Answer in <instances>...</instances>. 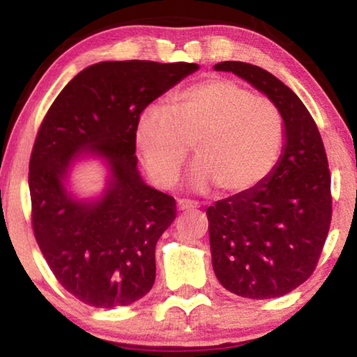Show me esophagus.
<instances>
[{"label": "esophagus", "mask_w": 357, "mask_h": 357, "mask_svg": "<svg viewBox=\"0 0 357 357\" xmlns=\"http://www.w3.org/2000/svg\"><path fill=\"white\" fill-rule=\"evenodd\" d=\"M197 204L194 201H189V199H179L178 201V209L179 211H191V209H196Z\"/></svg>", "instance_id": "obj_1"}]
</instances>
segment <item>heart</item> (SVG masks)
<instances>
[{
	"instance_id": "1",
	"label": "heart",
	"mask_w": 357,
	"mask_h": 357,
	"mask_svg": "<svg viewBox=\"0 0 357 357\" xmlns=\"http://www.w3.org/2000/svg\"><path fill=\"white\" fill-rule=\"evenodd\" d=\"M135 142L158 186L171 188L181 176L189 150L196 189L215 184L229 197L245 196L277 168L287 143V120L272 98L225 77H209L139 115Z\"/></svg>"
}]
</instances>
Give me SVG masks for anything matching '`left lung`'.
<instances>
[{
	"mask_svg": "<svg viewBox=\"0 0 357 357\" xmlns=\"http://www.w3.org/2000/svg\"><path fill=\"white\" fill-rule=\"evenodd\" d=\"M232 72L282 108L287 143L265 183L207 207L214 273L243 298L287 295L317 268L333 214L331 174L321 135L308 108L282 80L259 66L225 61Z\"/></svg>",
	"mask_w": 357,
	"mask_h": 357,
	"instance_id": "obj_1",
	"label": "left lung"
}]
</instances>
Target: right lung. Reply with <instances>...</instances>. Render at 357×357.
<instances>
[{
  "mask_svg": "<svg viewBox=\"0 0 357 357\" xmlns=\"http://www.w3.org/2000/svg\"><path fill=\"white\" fill-rule=\"evenodd\" d=\"M197 69L98 62L62 89L39 126L29 160L33 232L57 282L85 305H132L155 283L156 242L176 219V201L139 178L135 130L155 98ZM85 151L112 169L111 186L92 205L70 200L61 184Z\"/></svg>",
  "mask_w": 357,
  "mask_h": 357,
  "instance_id": "add662e5",
  "label": "right lung"
}]
</instances>
